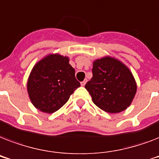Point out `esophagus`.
Instances as JSON below:
<instances>
[{"label":"esophagus","instance_id":"1","mask_svg":"<svg viewBox=\"0 0 159 159\" xmlns=\"http://www.w3.org/2000/svg\"><path fill=\"white\" fill-rule=\"evenodd\" d=\"M87 79L84 80V81H82V82H81V85H82V87H83V86H85V85H86V83H87Z\"/></svg>","mask_w":159,"mask_h":159}]
</instances>
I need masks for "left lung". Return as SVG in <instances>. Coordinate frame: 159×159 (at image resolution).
<instances>
[{
    "label": "left lung",
    "mask_w": 159,
    "mask_h": 159,
    "mask_svg": "<svg viewBox=\"0 0 159 159\" xmlns=\"http://www.w3.org/2000/svg\"><path fill=\"white\" fill-rule=\"evenodd\" d=\"M92 71V79L85 87L96 106L109 113H119L129 106L137 86L128 67L106 57L96 60Z\"/></svg>",
    "instance_id": "left-lung-1"
}]
</instances>
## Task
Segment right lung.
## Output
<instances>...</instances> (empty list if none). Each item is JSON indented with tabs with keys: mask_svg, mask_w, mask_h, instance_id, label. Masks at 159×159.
I'll list each match as a JSON object with an SVG mask.
<instances>
[{
	"mask_svg": "<svg viewBox=\"0 0 159 159\" xmlns=\"http://www.w3.org/2000/svg\"><path fill=\"white\" fill-rule=\"evenodd\" d=\"M81 86L67 57L52 54L37 63L29 77L27 89L31 102L45 113H53Z\"/></svg>",
	"mask_w": 159,
	"mask_h": 159,
	"instance_id": "obj_1",
	"label": "right lung"
}]
</instances>
